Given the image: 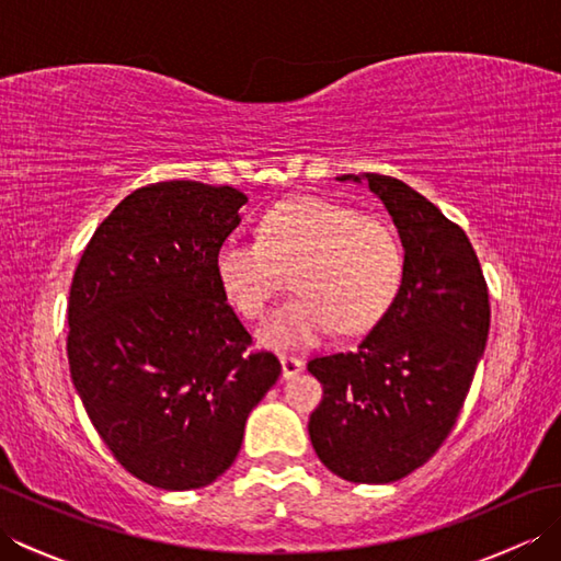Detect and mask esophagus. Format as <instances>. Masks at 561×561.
<instances>
[{
  "label": "esophagus",
  "mask_w": 561,
  "mask_h": 561,
  "mask_svg": "<svg viewBox=\"0 0 561 561\" xmlns=\"http://www.w3.org/2000/svg\"><path fill=\"white\" fill-rule=\"evenodd\" d=\"M279 362H282V376L284 378H294L296 374H301L304 362L296 354H282Z\"/></svg>",
  "instance_id": "1"
}]
</instances>
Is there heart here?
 I'll return each mask as SVG.
<instances>
[{"label": "heart", "instance_id": "b5f03b06", "mask_svg": "<svg viewBox=\"0 0 561 561\" xmlns=\"http://www.w3.org/2000/svg\"><path fill=\"white\" fill-rule=\"evenodd\" d=\"M226 299L245 320L265 316L287 274L296 294L260 328L267 347H304L340 330L359 335L396 306L404 284L398 231L325 197H289L257 224V241H226L214 257Z\"/></svg>", "mask_w": 561, "mask_h": 561}]
</instances>
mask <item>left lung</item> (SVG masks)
<instances>
[{
    "label": "left lung",
    "instance_id": "obj_1",
    "mask_svg": "<svg viewBox=\"0 0 561 561\" xmlns=\"http://www.w3.org/2000/svg\"><path fill=\"white\" fill-rule=\"evenodd\" d=\"M364 178L398 226L404 284L359 347L308 362L323 386L308 434L337 478L386 484L422 468L456 426L490 335V291L458 224L398 178Z\"/></svg>",
    "mask_w": 561,
    "mask_h": 561
}]
</instances>
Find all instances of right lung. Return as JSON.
<instances>
[{
  "mask_svg": "<svg viewBox=\"0 0 561 561\" xmlns=\"http://www.w3.org/2000/svg\"><path fill=\"white\" fill-rule=\"evenodd\" d=\"M248 197L229 185L135 190L91 236L69 289V374L103 444L159 490L231 468L282 364L253 352L214 272Z\"/></svg>",
  "mask_w": 561,
  "mask_h": 561,
  "instance_id": "1",
  "label": "right lung"
}]
</instances>
